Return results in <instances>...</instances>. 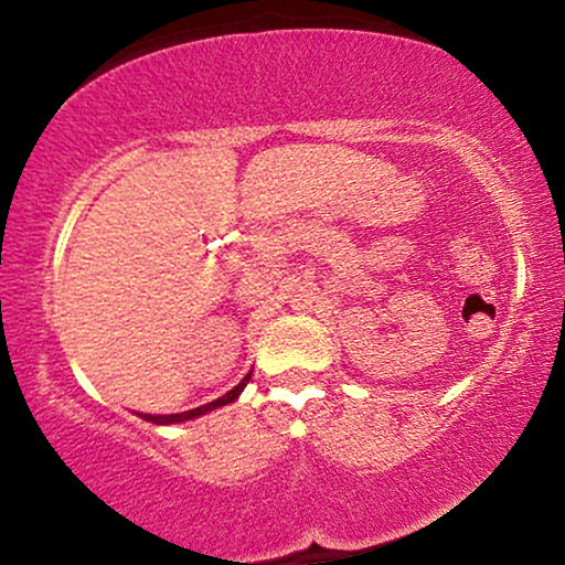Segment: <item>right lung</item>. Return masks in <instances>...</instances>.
Returning a JSON list of instances; mask_svg holds the SVG:
<instances>
[{"label": "right lung", "mask_w": 565, "mask_h": 565, "mask_svg": "<svg viewBox=\"0 0 565 565\" xmlns=\"http://www.w3.org/2000/svg\"><path fill=\"white\" fill-rule=\"evenodd\" d=\"M249 377H252V372L246 374V377L238 382V385L233 387V391L225 393L223 398L212 401V404H204V406H199V408H191V412H180V414H140V417L148 419V423H153V425H172V423H183V419H193V417H199V414L212 412V408L225 406V404H231V401H236L238 393H242L244 387H246V382H249Z\"/></svg>", "instance_id": "obj_1"}]
</instances>
